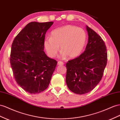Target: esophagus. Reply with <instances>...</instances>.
Returning a JSON list of instances; mask_svg holds the SVG:
<instances>
[{
  "mask_svg": "<svg viewBox=\"0 0 120 120\" xmlns=\"http://www.w3.org/2000/svg\"><path fill=\"white\" fill-rule=\"evenodd\" d=\"M57 64H58V65H64V63L63 62V61H58Z\"/></svg>",
  "mask_w": 120,
  "mask_h": 120,
  "instance_id": "34e87169",
  "label": "esophagus"
}]
</instances>
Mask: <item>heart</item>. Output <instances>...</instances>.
<instances>
[{
	"instance_id": "1",
	"label": "heart",
	"mask_w": 120,
	"mask_h": 120,
	"mask_svg": "<svg viewBox=\"0 0 120 120\" xmlns=\"http://www.w3.org/2000/svg\"><path fill=\"white\" fill-rule=\"evenodd\" d=\"M87 36L82 28L71 25L64 26L54 29L50 33V37L44 40V46L51 57L56 56L58 51L61 50L60 56L74 58L81 53L85 46Z\"/></svg>"
}]
</instances>
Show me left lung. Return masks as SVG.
Segmentation results:
<instances>
[{"label":"left lung","mask_w":120,"mask_h":120,"mask_svg":"<svg viewBox=\"0 0 120 120\" xmlns=\"http://www.w3.org/2000/svg\"><path fill=\"white\" fill-rule=\"evenodd\" d=\"M88 40L85 51L66 64V83L71 91L83 94L91 91L101 80L107 64L104 41L86 26Z\"/></svg>","instance_id":"1"}]
</instances>
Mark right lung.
Listing matches in <instances>:
<instances>
[{
	"instance_id": "1",
	"label": "right lung",
	"mask_w": 120,
	"mask_h": 120,
	"mask_svg": "<svg viewBox=\"0 0 120 120\" xmlns=\"http://www.w3.org/2000/svg\"><path fill=\"white\" fill-rule=\"evenodd\" d=\"M53 24L29 22L11 45L10 63L13 75L18 85L31 94L47 88L57 63L43 51L45 35Z\"/></svg>"
}]
</instances>
